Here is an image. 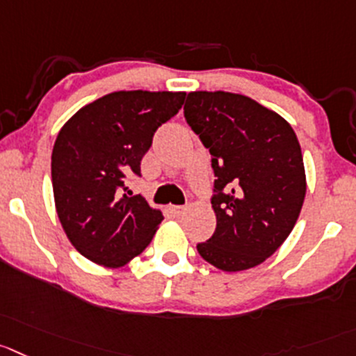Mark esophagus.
Segmentation results:
<instances>
[{
  "label": "esophagus",
  "instance_id": "1",
  "mask_svg": "<svg viewBox=\"0 0 356 356\" xmlns=\"http://www.w3.org/2000/svg\"><path fill=\"white\" fill-rule=\"evenodd\" d=\"M185 209H187V206H171V211L175 213L176 216H181V215H184Z\"/></svg>",
  "mask_w": 356,
  "mask_h": 356
}]
</instances>
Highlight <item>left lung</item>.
I'll return each mask as SVG.
<instances>
[{"mask_svg": "<svg viewBox=\"0 0 356 356\" xmlns=\"http://www.w3.org/2000/svg\"><path fill=\"white\" fill-rule=\"evenodd\" d=\"M184 110L216 178V229L199 255L227 273L252 269L283 245L302 209L299 140L282 115L243 94L195 90Z\"/></svg>", "mask_w": 356, "mask_h": 356, "instance_id": "1", "label": "left lung"}]
</instances>
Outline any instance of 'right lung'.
<instances>
[{"label":"right lung","instance_id":"obj_1","mask_svg":"<svg viewBox=\"0 0 356 356\" xmlns=\"http://www.w3.org/2000/svg\"><path fill=\"white\" fill-rule=\"evenodd\" d=\"M185 92L117 90L80 108L57 134L52 187L71 245L104 267H122L154 238L162 213L127 188L155 131L175 117Z\"/></svg>","mask_w":356,"mask_h":356}]
</instances>
